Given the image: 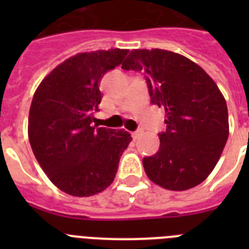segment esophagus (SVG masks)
<instances>
[{
    "label": "esophagus",
    "instance_id": "esophagus-1",
    "mask_svg": "<svg viewBox=\"0 0 249 249\" xmlns=\"http://www.w3.org/2000/svg\"><path fill=\"white\" fill-rule=\"evenodd\" d=\"M142 135H143V132L142 131H136L132 133V137H133V140H138V138H140Z\"/></svg>",
    "mask_w": 249,
    "mask_h": 249
}]
</instances>
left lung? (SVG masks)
Returning <instances> with one entry per match:
<instances>
[{
	"label": "left lung",
	"instance_id": "1",
	"mask_svg": "<svg viewBox=\"0 0 249 249\" xmlns=\"http://www.w3.org/2000/svg\"><path fill=\"white\" fill-rule=\"evenodd\" d=\"M122 68L146 73L151 102L166 111L160 149L143 158L148 178L169 191L198 186L218 162L230 133L218 86L190 58L160 48L131 51Z\"/></svg>",
	"mask_w": 249,
	"mask_h": 249
}]
</instances>
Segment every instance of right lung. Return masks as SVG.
I'll return each instance as SVG.
<instances>
[{"label": "right lung", "mask_w": 249, "mask_h": 249, "mask_svg": "<svg viewBox=\"0 0 249 249\" xmlns=\"http://www.w3.org/2000/svg\"><path fill=\"white\" fill-rule=\"evenodd\" d=\"M128 50L83 52L59 63L37 87L28 114V140L50 181L67 195L89 197L113 182L124 129L91 126L102 100L103 74L122 63Z\"/></svg>", "instance_id": "1"}]
</instances>
